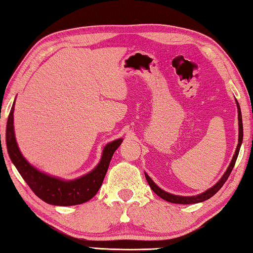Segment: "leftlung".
<instances>
[{"instance_id":"left-lung-1","label":"left lung","mask_w":253,"mask_h":253,"mask_svg":"<svg viewBox=\"0 0 253 253\" xmlns=\"http://www.w3.org/2000/svg\"><path fill=\"white\" fill-rule=\"evenodd\" d=\"M237 102V108H238V121H239V140H238V145H237V149L235 152V155H233L232 160L230 162V165L228 166L227 170L225 171V174H223L222 177L220 178V180L216 184L213 185L211 188H209L206 192L203 193V194H199L196 195V196H177V195H173V194H169L168 192H165V190L161 189L159 186H157L153 180L151 179V177L149 175L145 173V177L147 183H149L150 187L152 188V190L157 195V196H160L161 198H163L164 201L166 202H169V203H173V204H183V205H188V204H197V203H202L207 201L211 197H212L213 195H215L219 189L222 187V185L226 183V180L229 177V175L231 173V170L233 169V166L236 164V161H237V157L238 154H239V151H240V146H241V143H242V137H244V127H242V117H241V110H240V106L239 103Z\"/></svg>"}]
</instances>
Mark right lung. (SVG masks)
Listing matches in <instances>:
<instances>
[{
    "label": "right lung",
    "mask_w": 253,
    "mask_h": 253,
    "mask_svg": "<svg viewBox=\"0 0 253 253\" xmlns=\"http://www.w3.org/2000/svg\"><path fill=\"white\" fill-rule=\"evenodd\" d=\"M13 112L14 103L9 111L6 126L7 152L18 173L21 174L23 179L30 186L36 196L45 203L55 205V206H74V205L84 204L91 199L101 187L112 155L121 145L122 139L112 141L104 146L101 160L90 173L73 180L59 179L54 176L42 173L24 159L17 146L15 134H14Z\"/></svg>",
    "instance_id": "1"
}]
</instances>
